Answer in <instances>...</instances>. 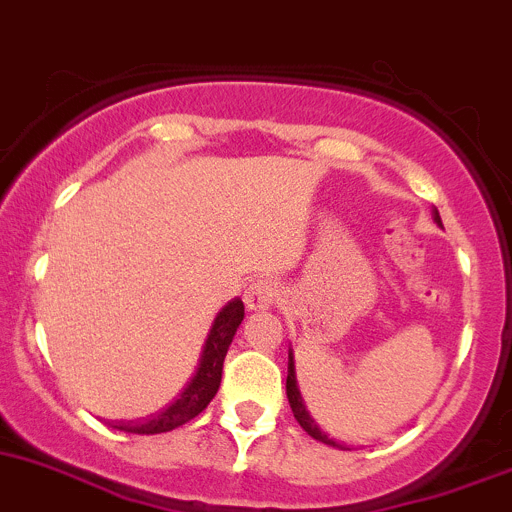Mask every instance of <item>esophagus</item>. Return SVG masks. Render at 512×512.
Here are the masks:
<instances>
[{
    "instance_id": "obj_1",
    "label": "esophagus",
    "mask_w": 512,
    "mask_h": 512,
    "mask_svg": "<svg viewBox=\"0 0 512 512\" xmlns=\"http://www.w3.org/2000/svg\"><path fill=\"white\" fill-rule=\"evenodd\" d=\"M278 298V283L271 278H258V281L249 283L244 291V303L249 310H266L276 303Z\"/></svg>"
}]
</instances>
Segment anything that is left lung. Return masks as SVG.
I'll use <instances>...</instances> for the list:
<instances>
[{
	"label": "left lung",
	"instance_id": "left-lung-1",
	"mask_svg": "<svg viewBox=\"0 0 512 512\" xmlns=\"http://www.w3.org/2000/svg\"><path fill=\"white\" fill-rule=\"evenodd\" d=\"M434 219L439 221V224H441L439 212H434ZM286 394H288V402H291V409H293L295 421H298V424L303 426V429L308 431V434L313 436V439L323 441V444H328V446H337V441H335V439H330V436L325 434L323 429H320L318 421L313 419V414H310L308 409H305V402H303V397H300V389H298V379H295L293 350H288V379H286Z\"/></svg>",
	"mask_w": 512,
	"mask_h": 512
}]
</instances>
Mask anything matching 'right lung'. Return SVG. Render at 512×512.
<instances>
[{
  "label": "right lung",
  "mask_w": 512,
  "mask_h": 512,
  "mask_svg": "<svg viewBox=\"0 0 512 512\" xmlns=\"http://www.w3.org/2000/svg\"><path fill=\"white\" fill-rule=\"evenodd\" d=\"M241 320H244V303L239 298H234L214 318L212 330H209L207 340H204L202 355H199L197 370H194L192 379L179 392L175 402L167 409H162V412H157L155 416H150V419L118 421L115 429L128 431V434H162V431L177 429V426L187 424L194 416L202 414L207 409V404L214 399V394L219 392L224 357L229 352V345L234 340Z\"/></svg>",
  "instance_id": "right-lung-1"
}]
</instances>
